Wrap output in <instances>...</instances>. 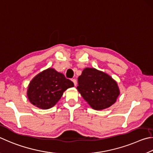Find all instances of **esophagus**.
<instances>
[{
    "mask_svg": "<svg viewBox=\"0 0 153 153\" xmlns=\"http://www.w3.org/2000/svg\"><path fill=\"white\" fill-rule=\"evenodd\" d=\"M72 81L73 82V83H74V86H76V84H77V82H76V79H72Z\"/></svg>",
    "mask_w": 153,
    "mask_h": 153,
    "instance_id": "1",
    "label": "esophagus"
}]
</instances>
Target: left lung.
<instances>
[{"mask_svg":"<svg viewBox=\"0 0 153 153\" xmlns=\"http://www.w3.org/2000/svg\"><path fill=\"white\" fill-rule=\"evenodd\" d=\"M78 91L95 110L108 108L116 103L120 91L108 74L94 68H85L78 78Z\"/></svg>","mask_w":153,"mask_h":153,"instance_id":"8db88e82","label":"left lung"}]
</instances>
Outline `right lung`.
<instances>
[{"mask_svg":"<svg viewBox=\"0 0 153 153\" xmlns=\"http://www.w3.org/2000/svg\"><path fill=\"white\" fill-rule=\"evenodd\" d=\"M74 87V83L66 79L62 73L48 68L35 76L28 85L27 96L31 104L42 109L54 106L64 92Z\"/></svg>","mask_w":153,"mask_h":153,"instance_id":"1","label":"right lung"}]
</instances>
